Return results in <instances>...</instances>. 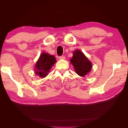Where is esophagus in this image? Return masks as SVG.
<instances>
[{
	"label": "esophagus",
	"mask_w": 128,
	"mask_h": 128,
	"mask_svg": "<svg viewBox=\"0 0 128 128\" xmlns=\"http://www.w3.org/2000/svg\"><path fill=\"white\" fill-rule=\"evenodd\" d=\"M59 59H60V60H62V59H65V56H60L59 57Z\"/></svg>",
	"instance_id": "obj_1"
}]
</instances>
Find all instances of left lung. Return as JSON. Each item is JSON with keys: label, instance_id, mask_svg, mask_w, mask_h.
<instances>
[{"label": "left lung", "instance_id": "1", "mask_svg": "<svg viewBox=\"0 0 128 128\" xmlns=\"http://www.w3.org/2000/svg\"><path fill=\"white\" fill-rule=\"evenodd\" d=\"M70 62L74 66L77 74L80 76H86L92 69V63L79 50H76L73 52Z\"/></svg>", "mask_w": 128, "mask_h": 128}]
</instances>
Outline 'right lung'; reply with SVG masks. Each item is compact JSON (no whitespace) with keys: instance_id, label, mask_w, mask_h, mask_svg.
Listing matches in <instances>:
<instances>
[{"instance_id":"right-lung-1","label":"right lung","mask_w":128,"mask_h":128,"mask_svg":"<svg viewBox=\"0 0 128 128\" xmlns=\"http://www.w3.org/2000/svg\"><path fill=\"white\" fill-rule=\"evenodd\" d=\"M55 62L56 59L54 56L46 53L41 54L36 64V73L41 78H45Z\"/></svg>"}]
</instances>
